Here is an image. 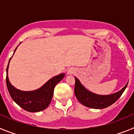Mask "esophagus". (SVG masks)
Segmentation results:
<instances>
[{"label":"esophagus","mask_w":134,"mask_h":134,"mask_svg":"<svg viewBox=\"0 0 134 134\" xmlns=\"http://www.w3.org/2000/svg\"><path fill=\"white\" fill-rule=\"evenodd\" d=\"M73 72H74V71H73V70H72V69L69 70L68 71V73L70 74H72Z\"/></svg>","instance_id":"1"}]
</instances>
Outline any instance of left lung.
Listing matches in <instances>:
<instances>
[{
  "instance_id": "obj_1",
  "label": "left lung",
  "mask_w": 134,
  "mask_h": 134,
  "mask_svg": "<svg viewBox=\"0 0 134 134\" xmlns=\"http://www.w3.org/2000/svg\"><path fill=\"white\" fill-rule=\"evenodd\" d=\"M127 82L124 88L112 94L100 95L88 91L75 77L74 94L79 102L87 107L92 109H104L114 103L120 97L127 86Z\"/></svg>"
}]
</instances>
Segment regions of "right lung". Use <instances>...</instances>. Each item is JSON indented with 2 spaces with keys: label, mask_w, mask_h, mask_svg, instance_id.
Wrapping results in <instances>:
<instances>
[{
  "label": "right lung",
  "mask_w": 134,
  "mask_h": 134,
  "mask_svg": "<svg viewBox=\"0 0 134 134\" xmlns=\"http://www.w3.org/2000/svg\"><path fill=\"white\" fill-rule=\"evenodd\" d=\"M16 48L15 49V52ZM11 58L9 60V64L7 66L6 82L7 88L13 100L21 108L29 112H39L44 110L48 107L52 100L54 94V87L59 82L63 79L65 76V74L62 73L55 76L48 80L41 88L35 91H20L15 88L10 83L8 77V69Z\"/></svg>",
  "instance_id": "obj_1"
}]
</instances>
